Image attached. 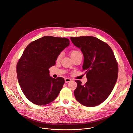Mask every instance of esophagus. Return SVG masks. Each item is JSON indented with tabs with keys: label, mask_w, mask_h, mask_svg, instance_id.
Masks as SVG:
<instances>
[{
	"label": "esophagus",
	"mask_w": 133,
	"mask_h": 133,
	"mask_svg": "<svg viewBox=\"0 0 133 133\" xmlns=\"http://www.w3.org/2000/svg\"><path fill=\"white\" fill-rule=\"evenodd\" d=\"M70 81H71V79L70 78H66L65 79V82L66 83H68L69 82H70Z\"/></svg>",
	"instance_id": "1"
}]
</instances>
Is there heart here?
Instances as JSON below:
<instances>
[{
    "mask_svg": "<svg viewBox=\"0 0 133 133\" xmlns=\"http://www.w3.org/2000/svg\"><path fill=\"white\" fill-rule=\"evenodd\" d=\"M81 54V52L78 50H71L70 52V57H74V56H77L78 55H80ZM62 56H63V54L62 53H61L59 54L57 57V58H56V61L57 62H59L61 61V59H62Z\"/></svg>",
    "mask_w": 133,
    "mask_h": 133,
    "instance_id": "heart-1",
    "label": "heart"
}]
</instances>
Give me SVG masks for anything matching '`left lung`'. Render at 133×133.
Returning a JSON list of instances; mask_svg holds the SVG:
<instances>
[{"label": "left lung", "mask_w": 133, "mask_h": 133, "mask_svg": "<svg viewBox=\"0 0 133 133\" xmlns=\"http://www.w3.org/2000/svg\"><path fill=\"white\" fill-rule=\"evenodd\" d=\"M70 40L83 54V69L87 78L84 85L76 81L75 97L84 106H97L107 98L117 80L118 67L114 54L107 44L96 37H70Z\"/></svg>", "instance_id": "1"}]
</instances>
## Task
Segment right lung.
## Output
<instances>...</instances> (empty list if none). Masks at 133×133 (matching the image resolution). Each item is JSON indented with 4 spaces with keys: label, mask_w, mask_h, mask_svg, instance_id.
<instances>
[{
    "label": "right lung",
    "mask_w": 133,
    "mask_h": 133,
    "mask_svg": "<svg viewBox=\"0 0 133 133\" xmlns=\"http://www.w3.org/2000/svg\"><path fill=\"white\" fill-rule=\"evenodd\" d=\"M69 45L66 38L47 36L31 42L25 48L17 65V75L23 93L31 103L45 105L58 96L65 80L50 77L49 69Z\"/></svg>",
    "instance_id": "obj_1"
}]
</instances>
